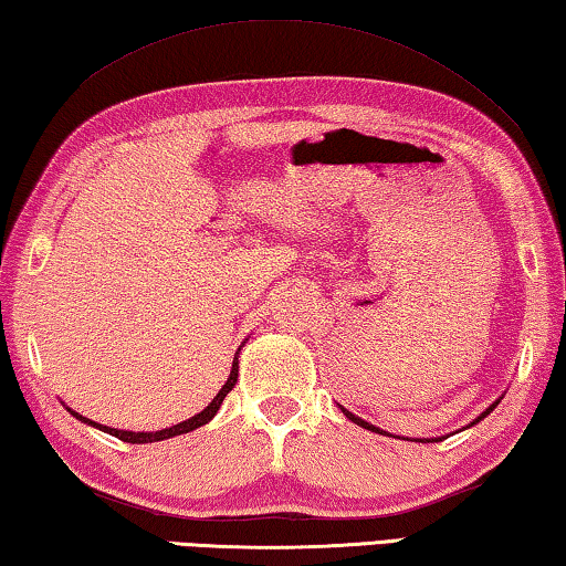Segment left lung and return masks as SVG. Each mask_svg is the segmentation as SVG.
<instances>
[{"label":"left lung","instance_id":"obj_1","mask_svg":"<svg viewBox=\"0 0 566 566\" xmlns=\"http://www.w3.org/2000/svg\"><path fill=\"white\" fill-rule=\"evenodd\" d=\"M497 405H500V400L497 402H494V405H490V408L488 410H484L482 415H480V418L478 420H474V422H480L482 418H488V415L494 410V408H497ZM343 412H345V418H350L355 424H360V428H365V430H373V432H380L382 434V430H378V428H375V424H370V422H365V420H360V418H355V415L353 412H348V410H345V408H340ZM472 422V424H474ZM438 440H444V438H438ZM438 440H432V442H438ZM418 442H430V440H418Z\"/></svg>","mask_w":566,"mask_h":566}]
</instances>
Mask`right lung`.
I'll list each match as a JSON object with an SVG mask.
<instances>
[{"label":"right lung","mask_w":566,"mask_h":566,"mask_svg":"<svg viewBox=\"0 0 566 566\" xmlns=\"http://www.w3.org/2000/svg\"><path fill=\"white\" fill-rule=\"evenodd\" d=\"M235 380H238V358H233V368H231V375H228V380H226V385L221 390H218V395L216 398L211 400V405H208L206 410H201L198 415H193L191 420H186V422H178V424H174V428H166V430H158V432H126V430H114V428H106V424H98V422H92V420H86V418H82V415L78 412H74V410H69L74 415V418H78V420H84V422H88V424H94V428H98V430H104V432H108V434H114V438H118V440H124V442H134V444H144V442H158V440H168V438H176V434H184V432H191V430H196V428H201V424H206L208 420L213 418V415L218 412V408H221V402H223V398L228 392L233 390V385H235Z\"/></svg>","instance_id":"add662e5"}]
</instances>
